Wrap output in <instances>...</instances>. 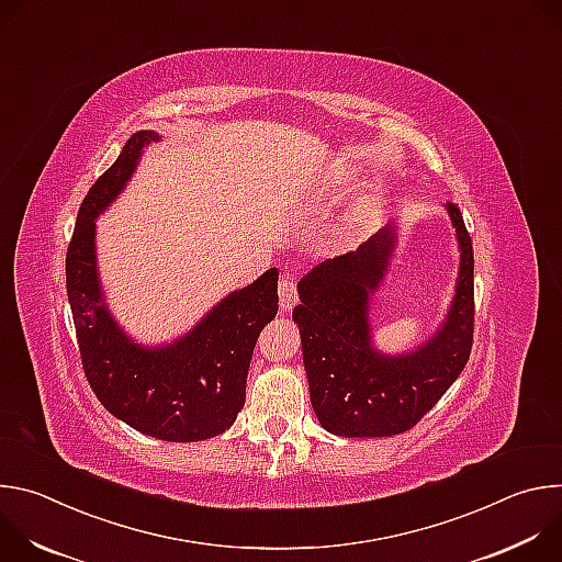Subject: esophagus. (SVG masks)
<instances>
[{
  "label": "esophagus",
  "instance_id": "1",
  "mask_svg": "<svg viewBox=\"0 0 562 562\" xmlns=\"http://www.w3.org/2000/svg\"><path fill=\"white\" fill-rule=\"evenodd\" d=\"M278 293H280V306L286 311V308H293L297 304V286L293 282L291 276H282L280 280V286H278Z\"/></svg>",
  "mask_w": 562,
  "mask_h": 562
}]
</instances>
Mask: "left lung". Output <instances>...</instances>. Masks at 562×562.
Wrapping results in <instances>:
<instances>
[{"instance_id": "left-lung-1", "label": "left lung", "mask_w": 562, "mask_h": 562, "mask_svg": "<svg viewBox=\"0 0 562 562\" xmlns=\"http://www.w3.org/2000/svg\"><path fill=\"white\" fill-rule=\"evenodd\" d=\"M447 213L460 249L456 295L445 323L414 351H378L369 323V295L389 269L395 224L380 228L356 251L319 262L300 280L293 323L311 405L327 431L342 438L409 431L464 369L473 342V249L460 209L447 202Z\"/></svg>"}]
</instances>
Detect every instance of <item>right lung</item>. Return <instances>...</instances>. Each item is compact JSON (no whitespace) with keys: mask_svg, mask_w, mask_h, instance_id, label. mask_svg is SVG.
<instances>
[{"mask_svg":"<svg viewBox=\"0 0 562 562\" xmlns=\"http://www.w3.org/2000/svg\"><path fill=\"white\" fill-rule=\"evenodd\" d=\"M157 139L155 131L131 135L87 193L66 254V291L82 367L104 409L157 440L198 442L226 431L245 407L258 336L278 313V269L228 293L171 345L142 347L122 331L100 286L95 220Z\"/></svg>","mask_w":562,"mask_h":562,"instance_id":"1","label":"right lung"}]
</instances>
